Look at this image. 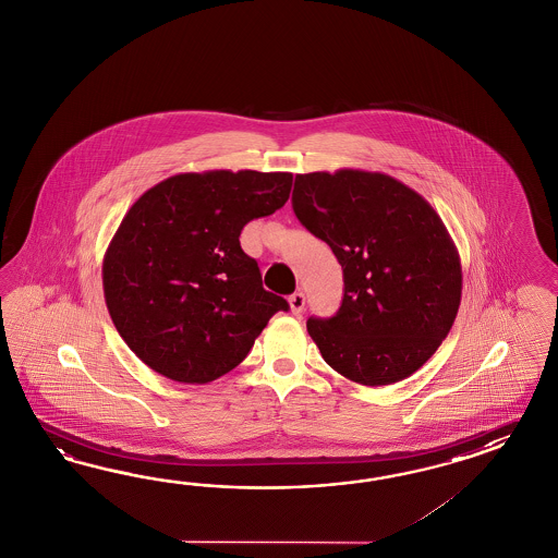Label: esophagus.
<instances>
[{
	"instance_id": "1",
	"label": "esophagus",
	"mask_w": 558,
	"mask_h": 558,
	"mask_svg": "<svg viewBox=\"0 0 558 558\" xmlns=\"http://www.w3.org/2000/svg\"><path fill=\"white\" fill-rule=\"evenodd\" d=\"M288 304H290V311L292 314H302L304 311V304H306V299H304V294L302 292H294L290 299H288Z\"/></svg>"
}]
</instances>
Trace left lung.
<instances>
[{
  "label": "left lung",
  "mask_w": 558,
  "mask_h": 558,
  "mask_svg": "<svg viewBox=\"0 0 558 558\" xmlns=\"http://www.w3.org/2000/svg\"><path fill=\"white\" fill-rule=\"evenodd\" d=\"M292 207L344 276L339 313L306 323L323 359L367 387L408 379L448 337L462 300L460 254L441 218L405 183L359 169L296 175Z\"/></svg>",
  "instance_id": "8db88e82"
}]
</instances>
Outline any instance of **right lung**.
Wrapping results in <instances>:
<instances>
[{
  "label": "right lung",
  "instance_id": "add662e5",
  "mask_svg": "<svg viewBox=\"0 0 558 558\" xmlns=\"http://www.w3.org/2000/svg\"><path fill=\"white\" fill-rule=\"evenodd\" d=\"M292 173H179L126 211L102 262L110 318L155 373L191 385L238 367L278 311L240 245L252 219L288 202Z\"/></svg>",
  "mask_w": 558,
  "mask_h": 558
}]
</instances>
